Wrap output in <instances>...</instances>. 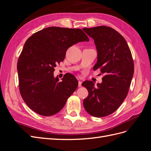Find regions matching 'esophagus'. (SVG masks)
I'll return each instance as SVG.
<instances>
[{
    "mask_svg": "<svg viewBox=\"0 0 151 151\" xmlns=\"http://www.w3.org/2000/svg\"><path fill=\"white\" fill-rule=\"evenodd\" d=\"M79 87H81L82 86V82L81 81H79V84H78Z\"/></svg>",
    "mask_w": 151,
    "mask_h": 151,
    "instance_id": "esophagus-1",
    "label": "esophagus"
}]
</instances>
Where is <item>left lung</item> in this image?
Wrapping results in <instances>:
<instances>
[{"mask_svg": "<svg viewBox=\"0 0 151 151\" xmlns=\"http://www.w3.org/2000/svg\"><path fill=\"white\" fill-rule=\"evenodd\" d=\"M92 38L98 52L93 70L100 68L104 74L96 86L85 81L83 86L89 95L84 99L86 111L95 117H103L115 112L127 97L134 76V65L126 40L116 30L105 26L83 28Z\"/></svg>", "mask_w": 151, "mask_h": 151, "instance_id": "1", "label": "left lung"}]
</instances>
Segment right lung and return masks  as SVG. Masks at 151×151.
I'll list each match as a JSON object with an SVG mask.
<instances>
[{"label":"right lung","instance_id":"right-lung-1","mask_svg":"<svg viewBox=\"0 0 151 151\" xmlns=\"http://www.w3.org/2000/svg\"><path fill=\"white\" fill-rule=\"evenodd\" d=\"M89 40L81 29L48 27L34 33L26 42L18 59L19 91L32 110L43 116L60 111L78 86L69 73L62 81L55 77V67L64 60L67 49Z\"/></svg>","mask_w":151,"mask_h":151}]
</instances>
